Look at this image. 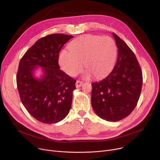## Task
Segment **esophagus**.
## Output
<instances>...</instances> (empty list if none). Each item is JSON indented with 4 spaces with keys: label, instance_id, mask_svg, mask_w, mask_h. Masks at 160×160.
<instances>
[{
    "label": "esophagus",
    "instance_id": "34e87169",
    "mask_svg": "<svg viewBox=\"0 0 160 160\" xmlns=\"http://www.w3.org/2000/svg\"><path fill=\"white\" fill-rule=\"evenodd\" d=\"M83 84V82L82 81H76V88H79L82 86V84Z\"/></svg>",
    "mask_w": 160,
    "mask_h": 160
}]
</instances>
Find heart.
I'll return each mask as SVG.
<instances>
[{"label":"heart","mask_w":160,"mask_h":160,"mask_svg":"<svg viewBox=\"0 0 160 160\" xmlns=\"http://www.w3.org/2000/svg\"><path fill=\"white\" fill-rule=\"evenodd\" d=\"M69 51L62 50L59 56V63L62 70L75 76L82 69V62L87 71L85 76L93 74L99 78L107 74L114 64L117 46L111 37L84 35L72 41Z\"/></svg>","instance_id":"b5f03b06"}]
</instances>
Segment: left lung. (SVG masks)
<instances>
[{
  "instance_id": "1",
  "label": "left lung",
  "mask_w": 160,
  "mask_h": 160,
  "mask_svg": "<svg viewBox=\"0 0 160 160\" xmlns=\"http://www.w3.org/2000/svg\"><path fill=\"white\" fill-rule=\"evenodd\" d=\"M112 35L118 48L117 61L105 79L92 83L91 103L101 118L118 121L127 117L136 107L143 76L134 52L116 33Z\"/></svg>"
}]
</instances>
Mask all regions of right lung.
I'll return each mask as SVG.
<instances>
[{
  "mask_svg": "<svg viewBox=\"0 0 160 160\" xmlns=\"http://www.w3.org/2000/svg\"><path fill=\"white\" fill-rule=\"evenodd\" d=\"M73 36L61 33L42 37L21 58L17 73V86L24 107L35 119L46 124L56 123L69 113L76 81L60 70L59 55ZM42 67L41 79L33 76Z\"/></svg>",
  "mask_w": 160,
  "mask_h": 160,
  "instance_id": "1",
  "label": "right lung"
}]
</instances>
